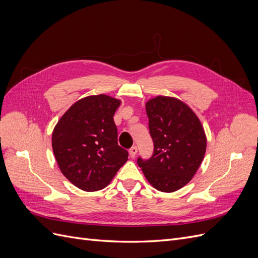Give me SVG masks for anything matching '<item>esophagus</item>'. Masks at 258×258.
<instances>
[{
    "instance_id": "1",
    "label": "esophagus",
    "mask_w": 258,
    "mask_h": 258,
    "mask_svg": "<svg viewBox=\"0 0 258 258\" xmlns=\"http://www.w3.org/2000/svg\"><path fill=\"white\" fill-rule=\"evenodd\" d=\"M137 153H138V147L137 146H132L129 150V155H130L131 158H135Z\"/></svg>"
}]
</instances>
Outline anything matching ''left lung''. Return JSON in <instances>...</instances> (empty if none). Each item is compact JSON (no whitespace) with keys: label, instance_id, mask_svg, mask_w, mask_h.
<instances>
[{"label":"left lung","instance_id":"8db88e82","mask_svg":"<svg viewBox=\"0 0 258 258\" xmlns=\"http://www.w3.org/2000/svg\"><path fill=\"white\" fill-rule=\"evenodd\" d=\"M154 152L138 158L147 181L156 189L172 192L188 183L201 165L207 148L205 130L190 108L171 97H156L146 103Z\"/></svg>","mask_w":258,"mask_h":258}]
</instances>
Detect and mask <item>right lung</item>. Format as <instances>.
<instances>
[{
	"instance_id": "right-lung-1",
	"label": "right lung",
	"mask_w": 258,
	"mask_h": 258,
	"mask_svg": "<svg viewBox=\"0 0 258 258\" xmlns=\"http://www.w3.org/2000/svg\"><path fill=\"white\" fill-rule=\"evenodd\" d=\"M120 101L105 95L75 102L52 132V151L70 182L85 191L104 188L128 160L117 142L113 116Z\"/></svg>"
}]
</instances>
